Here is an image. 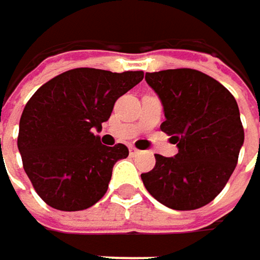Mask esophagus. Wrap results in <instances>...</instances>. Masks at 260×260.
Wrapping results in <instances>:
<instances>
[{
  "label": "esophagus",
  "mask_w": 260,
  "mask_h": 260,
  "mask_svg": "<svg viewBox=\"0 0 260 260\" xmlns=\"http://www.w3.org/2000/svg\"><path fill=\"white\" fill-rule=\"evenodd\" d=\"M129 153L131 155H137V153H140V150L134 146H129Z\"/></svg>",
  "instance_id": "obj_1"
}]
</instances>
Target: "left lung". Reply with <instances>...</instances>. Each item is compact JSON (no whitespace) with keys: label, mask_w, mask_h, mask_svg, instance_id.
<instances>
[{"label":"left lung","mask_w":260,"mask_h":260,"mask_svg":"<svg viewBox=\"0 0 260 260\" xmlns=\"http://www.w3.org/2000/svg\"><path fill=\"white\" fill-rule=\"evenodd\" d=\"M146 81L164 107L161 131L179 152L155 155L143 183L167 208L199 209L221 192L238 164L244 143L238 104L224 85L196 69L146 72Z\"/></svg>","instance_id":"1"}]
</instances>
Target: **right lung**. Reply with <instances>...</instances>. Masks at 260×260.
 I'll return each mask as SVG.
<instances>
[{"mask_svg": "<svg viewBox=\"0 0 260 260\" xmlns=\"http://www.w3.org/2000/svg\"><path fill=\"white\" fill-rule=\"evenodd\" d=\"M144 77L77 68L43 84L26 102L19 122L18 149L39 197L58 211H82L99 202L114 164L126 158L125 144L108 147L101 129L116 101Z\"/></svg>", "mask_w": 260, "mask_h": 260, "instance_id": "obj_1", "label": "right lung"}]
</instances>
